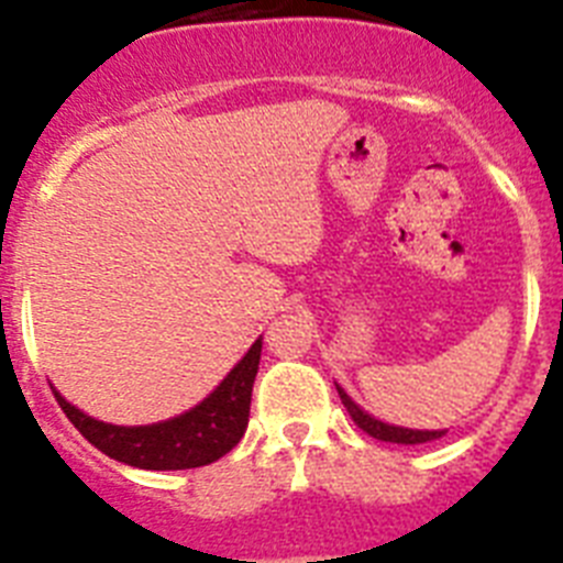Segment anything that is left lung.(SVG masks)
Returning a JSON list of instances; mask_svg holds the SVG:
<instances>
[{
	"instance_id": "8db88e82",
	"label": "left lung",
	"mask_w": 563,
	"mask_h": 563,
	"mask_svg": "<svg viewBox=\"0 0 563 563\" xmlns=\"http://www.w3.org/2000/svg\"><path fill=\"white\" fill-rule=\"evenodd\" d=\"M338 395H341V402L346 406V411H350V417L355 420L357 429H363L369 437H375V440H383V442H400V445H420V442H431V440H440L445 431H420V429H402V426H389V422L383 420H375L372 415H366V411L357 406L355 400H352L346 391L341 389L335 383Z\"/></svg>"
}]
</instances>
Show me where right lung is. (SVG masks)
I'll list each match as a JSON object with an SVG mask.
<instances>
[{"label":"right lung","instance_id":"right-lung-1","mask_svg":"<svg viewBox=\"0 0 563 563\" xmlns=\"http://www.w3.org/2000/svg\"><path fill=\"white\" fill-rule=\"evenodd\" d=\"M258 357H262V338L206 400L172 420L152 422V426H112L84 415L56 389L53 395L67 420L112 460L143 471H186V467L211 465L245 437Z\"/></svg>","mask_w":563,"mask_h":563}]
</instances>
